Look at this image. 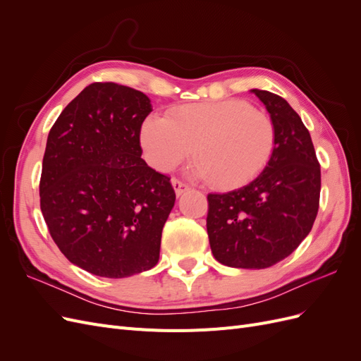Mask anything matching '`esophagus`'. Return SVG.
<instances>
[{"mask_svg":"<svg viewBox=\"0 0 361 361\" xmlns=\"http://www.w3.org/2000/svg\"><path fill=\"white\" fill-rule=\"evenodd\" d=\"M171 185H173V190L176 192V195H182L185 191L190 190V185H187L185 182H180L179 179H171Z\"/></svg>","mask_w":361,"mask_h":361,"instance_id":"obj_1","label":"esophagus"}]
</instances>
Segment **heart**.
<instances>
[{
	"label": "heart",
	"mask_w": 361,
	"mask_h": 361,
	"mask_svg": "<svg viewBox=\"0 0 361 361\" xmlns=\"http://www.w3.org/2000/svg\"><path fill=\"white\" fill-rule=\"evenodd\" d=\"M141 147L152 167L169 171L195 158V178L236 188L267 167L276 145L272 120L239 99L190 104L169 117L152 116L141 126Z\"/></svg>",
	"instance_id": "obj_1"
}]
</instances>
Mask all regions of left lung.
I'll use <instances>...</instances> for the list:
<instances>
[{
    "instance_id": "1",
    "label": "left lung",
    "mask_w": 361,
    "mask_h": 361,
    "mask_svg": "<svg viewBox=\"0 0 361 361\" xmlns=\"http://www.w3.org/2000/svg\"><path fill=\"white\" fill-rule=\"evenodd\" d=\"M276 129L271 159L243 188L209 194L206 227L214 257L231 268L264 269L288 257L318 215L321 167L307 128L292 106L253 89Z\"/></svg>"
}]
</instances>
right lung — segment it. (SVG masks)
I'll return each mask as SVG.
<instances>
[{"mask_svg":"<svg viewBox=\"0 0 361 361\" xmlns=\"http://www.w3.org/2000/svg\"><path fill=\"white\" fill-rule=\"evenodd\" d=\"M150 111L145 93L94 82L49 130L40 209L61 253L90 274L125 279L159 260L176 194L141 158L140 129Z\"/></svg>","mask_w":361,"mask_h":361,"instance_id":"obj_1","label":"right lung"}]
</instances>
